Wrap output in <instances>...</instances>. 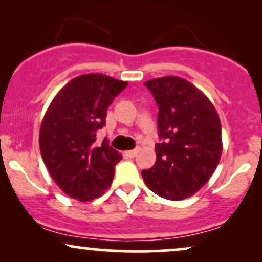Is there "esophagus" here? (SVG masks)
<instances>
[{"label":"esophagus","instance_id":"1","mask_svg":"<svg viewBox=\"0 0 262 262\" xmlns=\"http://www.w3.org/2000/svg\"><path fill=\"white\" fill-rule=\"evenodd\" d=\"M138 152V149H133V150H129V151H127V155L130 156V158H133V156L137 155Z\"/></svg>","mask_w":262,"mask_h":262}]
</instances>
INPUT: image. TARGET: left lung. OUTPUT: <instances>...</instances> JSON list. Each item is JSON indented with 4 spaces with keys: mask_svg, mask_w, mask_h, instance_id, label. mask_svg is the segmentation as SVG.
Returning a JSON list of instances; mask_svg holds the SVG:
<instances>
[{
    "mask_svg": "<svg viewBox=\"0 0 262 262\" xmlns=\"http://www.w3.org/2000/svg\"><path fill=\"white\" fill-rule=\"evenodd\" d=\"M144 85L158 103L162 141L155 145V165L141 176L158 196L185 200L217 169L223 150L221 119L208 97L187 80L165 76Z\"/></svg>",
    "mask_w": 262,
    "mask_h": 262,
    "instance_id": "obj_1",
    "label": "left lung"
}]
</instances>
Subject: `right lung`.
Segmentation results:
<instances>
[{
    "instance_id": "obj_1",
    "label": "right lung",
    "mask_w": 262,
    "mask_h": 262,
    "mask_svg": "<svg viewBox=\"0 0 262 262\" xmlns=\"http://www.w3.org/2000/svg\"><path fill=\"white\" fill-rule=\"evenodd\" d=\"M128 82L103 74L75 77L56 93L39 132L43 161L56 185L81 202L95 200L112 183L122 154L96 132L106 124L107 108Z\"/></svg>"
}]
</instances>
